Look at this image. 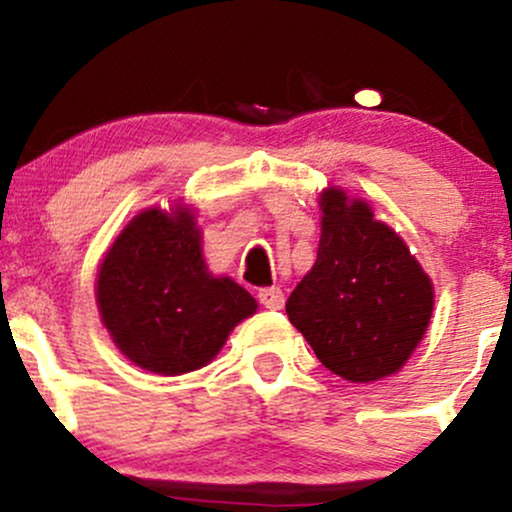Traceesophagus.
Wrapping results in <instances>:
<instances>
[{
    "mask_svg": "<svg viewBox=\"0 0 512 512\" xmlns=\"http://www.w3.org/2000/svg\"><path fill=\"white\" fill-rule=\"evenodd\" d=\"M257 298H260V303L269 310L284 308V291H281L279 286H272V289H262L260 296H257Z\"/></svg>",
    "mask_w": 512,
    "mask_h": 512,
    "instance_id": "1",
    "label": "esophagus"
}]
</instances>
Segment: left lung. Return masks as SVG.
Returning a JSON list of instances; mask_svg holds the SVG:
<instances>
[{
    "instance_id": "left-lung-1",
    "label": "left lung",
    "mask_w": 512,
    "mask_h": 512,
    "mask_svg": "<svg viewBox=\"0 0 512 512\" xmlns=\"http://www.w3.org/2000/svg\"><path fill=\"white\" fill-rule=\"evenodd\" d=\"M317 260L286 301L291 325L327 370L375 383L402 370L433 315L431 276L366 199L325 187Z\"/></svg>"
}]
</instances>
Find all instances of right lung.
<instances>
[{
  "label": "right lung",
  "mask_w": 512,
  "mask_h": 512,
  "mask_svg": "<svg viewBox=\"0 0 512 512\" xmlns=\"http://www.w3.org/2000/svg\"><path fill=\"white\" fill-rule=\"evenodd\" d=\"M103 327L134 366L182 375L216 358L257 301L204 262L190 204L139 211L105 250L96 276Z\"/></svg>",
  "instance_id": "1"
}]
</instances>
